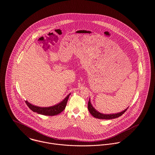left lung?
I'll return each instance as SVG.
<instances>
[{
  "label": "left lung",
  "mask_w": 155,
  "mask_h": 155,
  "mask_svg": "<svg viewBox=\"0 0 155 155\" xmlns=\"http://www.w3.org/2000/svg\"><path fill=\"white\" fill-rule=\"evenodd\" d=\"M88 110L90 112V113L94 117L96 118H99V119H102V120H111V119H114L116 118H118L120 117L127 110V109H125L124 111L118 113V114H101L99 112H97L91 105V104L90 103V101L89 100L88 102Z\"/></svg>",
  "instance_id": "obj_1"
}]
</instances>
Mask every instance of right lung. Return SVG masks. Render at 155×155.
Returning <instances> with one entry per match:
<instances>
[{"label": "right lung", "instance_id": "right-lung-1", "mask_svg": "<svg viewBox=\"0 0 155 155\" xmlns=\"http://www.w3.org/2000/svg\"><path fill=\"white\" fill-rule=\"evenodd\" d=\"M69 95L70 94H68L65 97V99H64V101H62L61 103L51 107H42L34 106L31 103H28L27 101H25V103L28 106V107L35 112H37V114L44 115L54 116L60 114L65 109L69 98Z\"/></svg>", "mask_w": 155, "mask_h": 155}]
</instances>
